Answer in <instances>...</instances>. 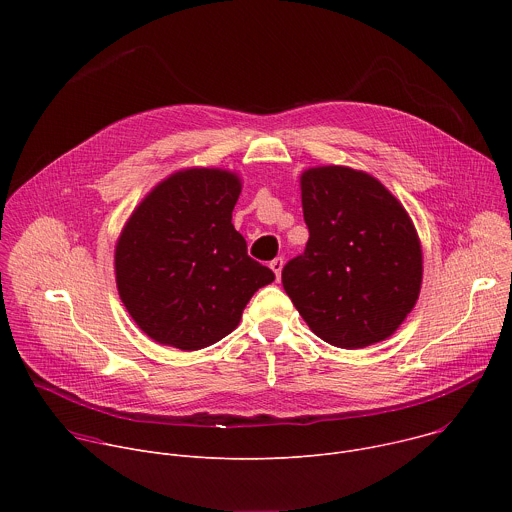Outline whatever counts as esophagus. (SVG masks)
<instances>
[{
  "instance_id": "obj_1",
  "label": "esophagus",
  "mask_w": 512,
  "mask_h": 512,
  "mask_svg": "<svg viewBox=\"0 0 512 512\" xmlns=\"http://www.w3.org/2000/svg\"><path fill=\"white\" fill-rule=\"evenodd\" d=\"M269 267H271V271L275 273V277L279 279V277H281V269H283V259H281V257H275V259L269 263Z\"/></svg>"
}]
</instances>
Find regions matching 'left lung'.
<instances>
[{"mask_svg": "<svg viewBox=\"0 0 512 512\" xmlns=\"http://www.w3.org/2000/svg\"><path fill=\"white\" fill-rule=\"evenodd\" d=\"M310 239L281 281L310 330L338 348L389 338L423 279L419 235L405 206L371 174L316 166L300 176Z\"/></svg>", "mask_w": 512, "mask_h": 512, "instance_id": "obj_1", "label": "left lung"}]
</instances>
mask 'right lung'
Returning a JSON list of instances; mask_svg holds the SVG:
<instances>
[{"instance_id":"right-lung-1","label":"right lung","mask_w":512,"mask_h":512,"mask_svg":"<svg viewBox=\"0 0 512 512\" xmlns=\"http://www.w3.org/2000/svg\"><path fill=\"white\" fill-rule=\"evenodd\" d=\"M243 182L225 168H184L133 208L115 243L119 298L143 334L200 350L231 334L275 279L247 255L231 218Z\"/></svg>"}]
</instances>
